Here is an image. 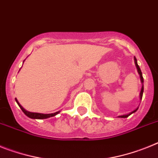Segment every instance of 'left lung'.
<instances>
[{"label": "left lung", "mask_w": 158, "mask_h": 158, "mask_svg": "<svg viewBox=\"0 0 158 158\" xmlns=\"http://www.w3.org/2000/svg\"><path fill=\"white\" fill-rule=\"evenodd\" d=\"M134 63H135V65H136V68L137 69H138V74L140 75V78H141V82H142V90H141V92H140V98H141V100H142V94H143V91H144V85H143V83H144V79H143V77H142V71H141V69H140L139 66H138V62H137V59L134 57ZM138 107L136 108V109L134 110H133L132 112H130V114H125V115H121V116H118L119 118H127L128 116H130V114H132L133 113H134V112H136L137 110H138Z\"/></svg>", "instance_id": "8db88e82"}]
</instances>
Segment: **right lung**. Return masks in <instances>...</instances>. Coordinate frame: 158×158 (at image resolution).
<instances>
[{"label":"right lung","mask_w":158,"mask_h":158,"mask_svg":"<svg viewBox=\"0 0 158 158\" xmlns=\"http://www.w3.org/2000/svg\"><path fill=\"white\" fill-rule=\"evenodd\" d=\"M15 99H16V102H17V104L19 105V106H20V109L22 110V111L24 112V114H25L26 116H28V117L30 118H33V119L48 118L56 116V114H58L60 113V111H57V112H56V113H52V114H40V113H34V112H29L22 107V106L19 103V102L17 101V99H16V98H15Z\"/></svg>","instance_id":"1"}]
</instances>
